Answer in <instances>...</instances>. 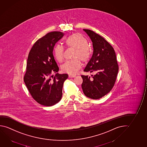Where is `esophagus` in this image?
Here are the masks:
<instances>
[{
    "label": "esophagus",
    "instance_id": "esophagus-1",
    "mask_svg": "<svg viewBox=\"0 0 147 147\" xmlns=\"http://www.w3.org/2000/svg\"><path fill=\"white\" fill-rule=\"evenodd\" d=\"M76 76L74 74H69V77H74Z\"/></svg>",
    "mask_w": 147,
    "mask_h": 147
}]
</instances>
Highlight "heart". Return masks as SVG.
I'll use <instances>...</instances> for the list:
<instances>
[{
    "label": "heart",
    "mask_w": 147,
    "mask_h": 147,
    "mask_svg": "<svg viewBox=\"0 0 147 147\" xmlns=\"http://www.w3.org/2000/svg\"><path fill=\"white\" fill-rule=\"evenodd\" d=\"M65 45L68 47L74 49L73 57L75 59L65 61L61 66V69L64 72L75 74L77 72L82 66V61H88L91 55V50L88 47L87 40L80 34H72L65 40ZM54 57L57 61L61 63L63 60V48L60 45H57L53 50Z\"/></svg>",
    "instance_id": "1"
}]
</instances>
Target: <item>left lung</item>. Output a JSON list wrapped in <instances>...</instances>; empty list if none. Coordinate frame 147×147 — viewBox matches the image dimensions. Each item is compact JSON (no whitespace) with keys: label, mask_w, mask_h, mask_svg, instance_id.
<instances>
[{"label":"left lung","mask_w":147,"mask_h":147,"mask_svg":"<svg viewBox=\"0 0 147 147\" xmlns=\"http://www.w3.org/2000/svg\"><path fill=\"white\" fill-rule=\"evenodd\" d=\"M93 42V56L84 72H95L92 78L82 75L84 94L93 99H99L113 88L119 71L115 51L111 44L99 34L90 30L84 29Z\"/></svg>","instance_id":"obj_1"}]
</instances>
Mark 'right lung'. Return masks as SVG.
I'll list each match as a JSON object with an SVG mask.
<instances>
[{"mask_svg":"<svg viewBox=\"0 0 147 147\" xmlns=\"http://www.w3.org/2000/svg\"><path fill=\"white\" fill-rule=\"evenodd\" d=\"M63 35L61 32L48 33L35 42L28 56L24 82L32 97L44 106L54 105L61 100L63 82L68 78L67 74L52 75L59 70L53 48Z\"/></svg>","mask_w":147,"mask_h":147,"instance_id":"1","label":"right lung"}]
</instances>
